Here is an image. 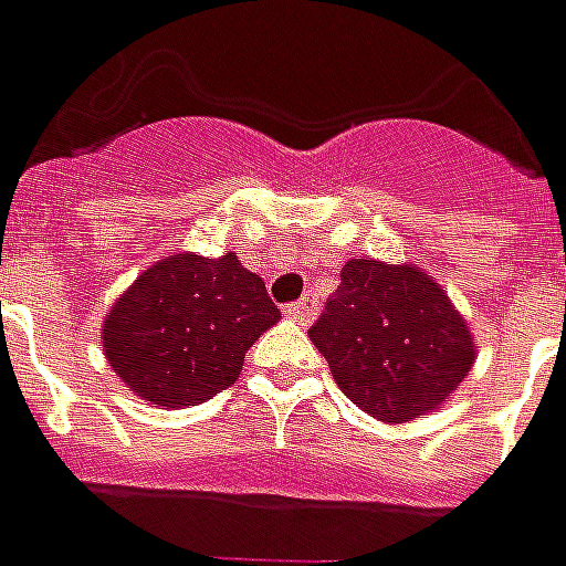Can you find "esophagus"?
Masks as SVG:
<instances>
[{
	"label": "esophagus",
	"mask_w": 566,
	"mask_h": 566,
	"mask_svg": "<svg viewBox=\"0 0 566 566\" xmlns=\"http://www.w3.org/2000/svg\"><path fill=\"white\" fill-rule=\"evenodd\" d=\"M315 315H318V303H315V296H303L300 303H291V306H287V318L296 324H303V327H306Z\"/></svg>",
	"instance_id": "esophagus-1"
}]
</instances>
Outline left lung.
<instances>
[{"instance_id": "1", "label": "left lung", "mask_w": 566, "mask_h": 566, "mask_svg": "<svg viewBox=\"0 0 566 566\" xmlns=\"http://www.w3.org/2000/svg\"><path fill=\"white\" fill-rule=\"evenodd\" d=\"M310 339L352 405L382 422L438 410L478 355L469 322L429 272L374 256L346 260Z\"/></svg>"}]
</instances>
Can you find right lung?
I'll return each instance as SVG.
<instances>
[{
  "label": "right lung",
  "mask_w": 566,
  "mask_h": 566,
  "mask_svg": "<svg viewBox=\"0 0 566 566\" xmlns=\"http://www.w3.org/2000/svg\"><path fill=\"white\" fill-rule=\"evenodd\" d=\"M282 318L235 254H171L116 296L101 327L109 367L137 398L189 407L239 379L244 352Z\"/></svg>",
  "instance_id": "add662e5"
}]
</instances>
